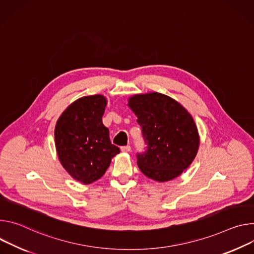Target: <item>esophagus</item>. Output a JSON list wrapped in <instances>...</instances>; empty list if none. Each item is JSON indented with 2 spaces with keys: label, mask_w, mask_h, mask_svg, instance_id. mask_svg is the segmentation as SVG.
I'll return each mask as SVG.
<instances>
[{
  "label": "esophagus",
  "mask_w": 254,
  "mask_h": 254,
  "mask_svg": "<svg viewBox=\"0 0 254 254\" xmlns=\"http://www.w3.org/2000/svg\"><path fill=\"white\" fill-rule=\"evenodd\" d=\"M131 150V146L130 145H126V146H122L121 147V151L122 152H129Z\"/></svg>",
  "instance_id": "esophagus-1"
}]
</instances>
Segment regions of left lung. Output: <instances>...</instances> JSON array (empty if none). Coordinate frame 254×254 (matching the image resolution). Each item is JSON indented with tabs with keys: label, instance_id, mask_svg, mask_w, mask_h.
<instances>
[{
	"label": "left lung",
	"instance_id": "left-lung-1",
	"mask_svg": "<svg viewBox=\"0 0 254 254\" xmlns=\"http://www.w3.org/2000/svg\"><path fill=\"white\" fill-rule=\"evenodd\" d=\"M128 106L137 116L146 144L137 164L147 178L167 182L179 177L198 152V129L190 113L177 101L159 93L136 95Z\"/></svg>",
	"mask_w": 254,
	"mask_h": 254
}]
</instances>
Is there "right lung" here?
Returning a JSON list of instances; mask_svg holds the SVG:
<instances>
[{"instance_id":"obj_1","label":"right lung","mask_w":254,"mask_h":254,"mask_svg":"<svg viewBox=\"0 0 254 254\" xmlns=\"http://www.w3.org/2000/svg\"><path fill=\"white\" fill-rule=\"evenodd\" d=\"M106 105L104 96L82 97L67 107L55 126L59 158L66 172L84 185L103 177L111 159L120 152L111 143L102 121Z\"/></svg>"}]
</instances>
